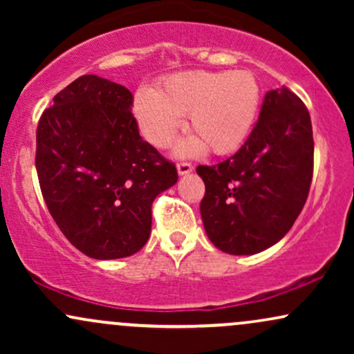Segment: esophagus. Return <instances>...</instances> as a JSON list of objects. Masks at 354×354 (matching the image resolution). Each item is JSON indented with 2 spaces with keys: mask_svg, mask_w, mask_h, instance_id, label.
<instances>
[{
  "mask_svg": "<svg viewBox=\"0 0 354 354\" xmlns=\"http://www.w3.org/2000/svg\"><path fill=\"white\" fill-rule=\"evenodd\" d=\"M176 169H178V174H180V176H186V174H189L191 171H193V166H191L189 163H178Z\"/></svg>",
  "mask_w": 354,
  "mask_h": 354,
  "instance_id": "obj_1",
  "label": "esophagus"
}]
</instances>
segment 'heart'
Wrapping results in <instances>:
<instances>
[{
  "mask_svg": "<svg viewBox=\"0 0 354 354\" xmlns=\"http://www.w3.org/2000/svg\"><path fill=\"white\" fill-rule=\"evenodd\" d=\"M261 103V88L251 71H183L161 80L154 89H140L133 113L149 143L171 145L188 116L193 135L178 145L180 156H193L208 148L228 154L246 141Z\"/></svg>",
  "mask_w": 354,
  "mask_h": 354,
  "instance_id": "heart-1",
  "label": "heart"
}]
</instances>
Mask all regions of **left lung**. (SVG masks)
<instances>
[{"instance_id":"1","label":"left lung","mask_w":354,"mask_h":354,"mask_svg":"<svg viewBox=\"0 0 354 354\" xmlns=\"http://www.w3.org/2000/svg\"><path fill=\"white\" fill-rule=\"evenodd\" d=\"M313 151L303 101L284 86L268 91L258 123L238 153L196 168L206 188L200 211L209 241L236 256L276 245L306 203Z\"/></svg>"}]
</instances>
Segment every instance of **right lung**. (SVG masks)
I'll return each instance as SVG.
<instances>
[{
  "label": "right lung",
  "mask_w": 354,
  "mask_h": 354,
  "mask_svg": "<svg viewBox=\"0 0 354 354\" xmlns=\"http://www.w3.org/2000/svg\"><path fill=\"white\" fill-rule=\"evenodd\" d=\"M129 89L84 75L53 98L36 129L39 186L61 233L81 253L118 259L151 233L154 198L178 181L138 131Z\"/></svg>",
  "instance_id": "add662e5"
}]
</instances>
